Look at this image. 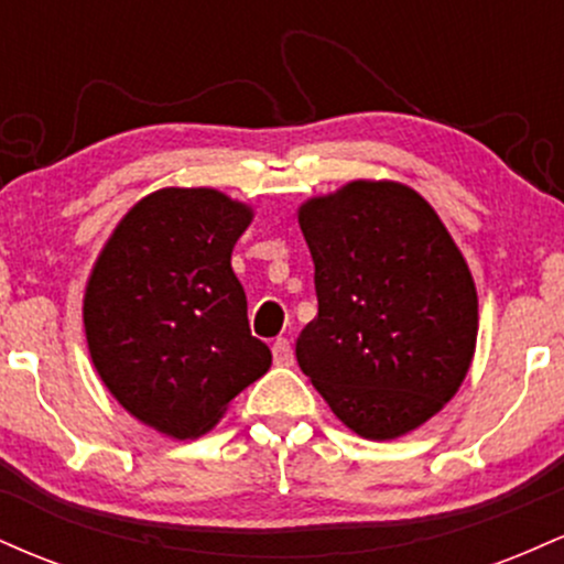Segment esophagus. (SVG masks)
Segmentation results:
<instances>
[{"instance_id":"34e87169","label":"esophagus","mask_w":564,"mask_h":564,"mask_svg":"<svg viewBox=\"0 0 564 564\" xmlns=\"http://www.w3.org/2000/svg\"><path fill=\"white\" fill-rule=\"evenodd\" d=\"M273 360H275V366H291V364H294V349H291L289 339H275L273 341Z\"/></svg>"}]
</instances>
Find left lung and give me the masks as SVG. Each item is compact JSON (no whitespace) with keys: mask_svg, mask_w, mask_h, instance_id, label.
<instances>
[{"mask_svg":"<svg viewBox=\"0 0 564 564\" xmlns=\"http://www.w3.org/2000/svg\"><path fill=\"white\" fill-rule=\"evenodd\" d=\"M318 315L296 364L334 416L366 440L430 422L475 358L477 289L437 212L394 180H352L296 212Z\"/></svg>","mask_w":564,"mask_h":564,"instance_id":"1","label":"left lung"}]
</instances>
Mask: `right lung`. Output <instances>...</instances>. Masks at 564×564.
<instances>
[{
	"instance_id": "1",
	"label": "right lung",
	"mask_w": 564,
	"mask_h": 564,
	"mask_svg": "<svg viewBox=\"0 0 564 564\" xmlns=\"http://www.w3.org/2000/svg\"><path fill=\"white\" fill-rule=\"evenodd\" d=\"M251 219L249 204L215 187H161L121 217L93 264L89 358L119 405L161 435L215 430L273 364L230 264Z\"/></svg>"
}]
</instances>
